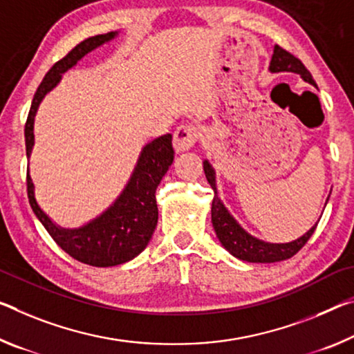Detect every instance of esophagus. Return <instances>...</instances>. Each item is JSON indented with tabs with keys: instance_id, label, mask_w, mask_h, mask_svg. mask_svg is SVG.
<instances>
[{
	"instance_id": "obj_1",
	"label": "esophagus",
	"mask_w": 354,
	"mask_h": 354,
	"mask_svg": "<svg viewBox=\"0 0 354 354\" xmlns=\"http://www.w3.org/2000/svg\"><path fill=\"white\" fill-rule=\"evenodd\" d=\"M200 137V129L192 124L179 126L175 133H173V148L176 153H183L194 147V143L197 142Z\"/></svg>"
}]
</instances>
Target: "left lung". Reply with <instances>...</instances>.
I'll return each mask as SVG.
<instances>
[{
  "label": "left lung",
  "instance_id": "left-lung-1",
  "mask_svg": "<svg viewBox=\"0 0 354 354\" xmlns=\"http://www.w3.org/2000/svg\"><path fill=\"white\" fill-rule=\"evenodd\" d=\"M269 71L271 72H295L299 74L304 82H308L310 85H315L312 74L306 69V66L301 61L288 53L287 50L276 46L274 47V53L271 58V64H269ZM203 170L207 183L211 184L212 190H214V198H212L211 206V221L212 227L216 230V234L221 244L225 248L233 257L239 258V260L249 261V263H274V261H282L291 258L293 255L304 248L310 236L315 232L318 222L313 225L306 234H302L301 238L291 241V243L283 244H272L265 243V241L252 236L245 230L239 225L232 214H230L225 205L222 203V200L217 195L216 187V173L214 168L207 160L203 162ZM328 203V201H326Z\"/></svg>",
  "mask_w": 354,
  "mask_h": 354
}]
</instances>
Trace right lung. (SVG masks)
<instances>
[{
	"label": "right lung",
	"instance_id": "add662e5",
	"mask_svg": "<svg viewBox=\"0 0 354 354\" xmlns=\"http://www.w3.org/2000/svg\"><path fill=\"white\" fill-rule=\"evenodd\" d=\"M116 36L118 31H111L106 35L85 39L47 72L32 97L25 124L28 159L35 147V116L39 104L42 102L46 94L58 85L64 72L74 67L83 56ZM173 157H175V151L171 147V133H167V136H162L148 143L140 153L132 176L127 181L126 187L122 189L120 197L115 200V203L80 228H63L56 225L41 209L35 197V184H32L30 170H28L26 186L31 209L46 227L55 243L72 258L85 263V265L97 268L122 265L142 254L153 236L157 225V216H159L156 203V189L167 173L168 167L171 165Z\"/></svg>",
	"mask_w": 354,
	"mask_h": 354
}]
</instances>
